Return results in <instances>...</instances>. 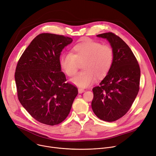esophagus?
Returning <instances> with one entry per match:
<instances>
[{"instance_id":"1","label":"esophagus","mask_w":156,"mask_h":156,"mask_svg":"<svg viewBox=\"0 0 156 156\" xmlns=\"http://www.w3.org/2000/svg\"><path fill=\"white\" fill-rule=\"evenodd\" d=\"M85 90L84 89L78 88V93H83V92H85Z\"/></svg>"}]
</instances>
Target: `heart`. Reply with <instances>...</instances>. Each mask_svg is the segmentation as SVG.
Returning a JSON list of instances; mask_svg holds the SVG:
<instances>
[{"label": "heart", "instance_id": "b5f03b06", "mask_svg": "<svg viewBox=\"0 0 156 156\" xmlns=\"http://www.w3.org/2000/svg\"><path fill=\"white\" fill-rule=\"evenodd\" d=\"M71 52L60 56L59 64L68 76H73L77 72L79 63L83 62L82 69L84 70L71 80L73 84L80 88L91 85L96 76L98 78L105 76L113 62L114 53L110 45L90 39L75 45Z\"/></svg>", "mask_w": 156, "mask_h": 156}]
</instances>
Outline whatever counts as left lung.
Instances as JSON below:
<instances>
[{"instance_id":"8db88e82","label":"left lung","mask_w":156,"mask_h":156,"mask_svg":"<svg viewBox=\"0 0 156 156\" xmlns=\"http://www.w3.org/2000/svg\"><path fill=\"white\" fill-rule=\"evenodd\" d=\"M106 39L114 53L112 66L98 87L93 88L91 108L100 119L113 122L129 111L139 90L140 70L129 46L112 33L98 34Z\"/></svg>"}]
</instances>
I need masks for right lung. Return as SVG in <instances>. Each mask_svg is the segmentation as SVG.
Segmentation results:
<instances>
[{"label":"right lung","instance_id":"obj_1","mask_svg":"<svg viewBox=\"0 0 156 156\" xmlns=\"http://www.w3.org/2000/svg\"><path fill=\"white\" fill-rule=\"evenodd\" d=\"M72 41L64 36L40 34L31 41L17 65L18 99L31 116L46 125L64 121L78 95L76 87L65 83L59 64L62 50Z\"/></svg>","mask_w":156,"mask_h":156}]
</instances>
